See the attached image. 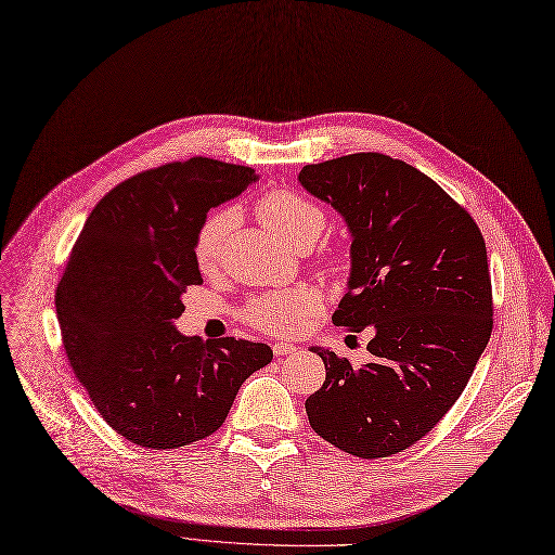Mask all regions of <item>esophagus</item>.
<instances>
[{
	"mask_svg": "<svg viewBox=\"0 0 555 555\" xmlns=\"http://www.w3.org/2000/svg\"><path fill=\"white\" fill-rule=\"evenodd\" d=\"M293 352H297V347H295L293 343H283V340L274 343V354H276V357H283V354H293Z\"/></svg>",
	"mask_w": 555,
	"mask_h": 555,
	"instance_id": "obj_1",
	"label": "esophagus"
}]
</instances>
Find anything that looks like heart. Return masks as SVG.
<instances>
[{
	"label": "heart",
	"instance_id": "heart-1",
	"mask_svg": "<svg viewBox=\"0 0 555 555\" xmlns=\"http://www.w3.org/2000/svg\"><path fill=\"white\" fill-rule=\"evenodd\" d=\"M258 217L264 221L267 229L285 244H291L293 249H297L306 240H318L326 223L324 212L311 198L291 190L267 192L258 201ZM235 223L237 210L233 208H221L205 217L194 242V258L203 272H212L219 264L223 242L235 229ZM318 306L320 299L311 291L279 293L254 301L246 318L264 332L295 334L315 315Z\"/></svg>",
	"mask_w": 555,
	"mask_h": 555
}]
</instances>
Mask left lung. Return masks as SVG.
I'll return each instance as SVG.
<instances>
[{"label": "left lung", "mask_w": 555, "mask_h": 555, "mask_svg": "<svg viewBox=\"0 0 555 555\" xmlns=\"http://www.w3.org/2000/svg\"><path fill=\"white\" fill-rule=\"evenodd\" d=\"M299 182L332 205L352 237L347 293L332 320L375 334L373 361L359 367L330 347H311L326 377L306 414L345 453L396 455L446 416L489 343L482 233L433 178L388 155L309 164Z\"/></svg>", "instance_id": "left-lung-1"}]
</instances>
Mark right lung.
I'll use <instances>...</instances> for the list:
<instances>
[{
    "instance_id": "right-lung-1",
    "label": "right lung",
    "mask_w": 555,
    "mask_h": 555,
    "mask_svg": "<svg viewBox=\"0 0 555 555\" xmlns=\"http://www.w3.org/2000/svg\"><path fill=\"white\" fill-rule=\"evenodd\" d=\"M258 178L208 157L143 171L95 205L73 246L54 299L68 361L100 416L141 448L217 433L242 382L274 357L264 343L176 330L184 291L203 283L201 223Z\"/></svg>"
}]
</instances>
